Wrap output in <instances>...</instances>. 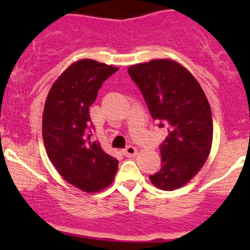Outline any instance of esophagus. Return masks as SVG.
Listing matches in <instances>:
<instances>
[{
	"label": "esophagus",
	"mask_w": 250,
	"mask_h": 250,
	"mask_svg": "<svg viewBox=\"0 0 250 250\" xmlns=\"http://www.w3.org/2000/svg\"><path fill=\"white\" fill-rule=\"evenodd\" d=\"M124 154L126 156H135L138 154V149L135 146H132V145H129L126 149L124 150Z\"/></svg>",
	"instance_id": "34e87169"
}]
</instances>
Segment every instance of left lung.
I'll list each match as a JSON object with an SVG mask.
<instances>
[{"label":"left lung","instance_id":"obj_1","mask_svg":"<svg viewBox=\"0 0 250 250\" xmlns=\"http://www.w3.org/2000/svg\"><path fill=\"white\" fill-rule=\"evenodd\" d=\"M127 71L152 119L167 126L160 146L163 167L150 182L161 190L184 187L205 164L213 143L211 110L202 86L188 68L170 59L136 63Z\"/></svg>","mask_w":250,"mask_h":250}]
</instances>
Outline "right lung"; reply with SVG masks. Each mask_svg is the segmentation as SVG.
Returning a JSON list of instances; mask_svg holds the SVG:
<instances>
[{
    "label": "right lung",
    "instance_id": "1",
    "mask_svg": "<svg viewBox=\"0 0 250 250\" xmlns=\"http://www.w3.org/2000/svg\"><path fill=\"white\" fill-rule=\"evenodd\" d=\"M119 67L91 59L75 61L52 83L42 114V139L46 152L68 184L85 193L109 187L119 161L106 154L87 132L89 107L104 81Z\"/></svg>",
    "mask_w": 250,
    "mask_h": 250
}]
</instances>
